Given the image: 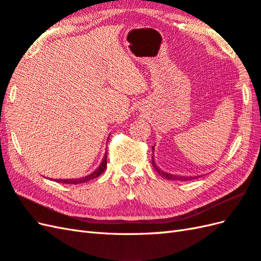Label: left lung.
I'll list each match as a JSON object with an SVG mask.
<instances>
[{
  "label": "left lung",
  "instance_id": "left-lung-1",
  "mask_svg": "<svg viewBox=\"0 0 261 261\" xmlns=\"http://www.w3.org/2000/svg\"><path fill=\"white\" fill-rule=\"evenodd\" d=\"M152 150H154L153 149V147H152ZM151 163H152V166H153V168L155 169V171L158 172L160 175H162V177H165L166 179H168V180H179V181H188V180H191V179H193V178H197V177H184V175H175V174H170V173H167V172H165V171H161L160 169L156 167V165H155V162H154V160H153V156H152V161H151Z\"/></svg>",
  "mask_w": 261,
  "mask_h": 261
}]
</instances>
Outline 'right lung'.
Instances as JSON below:
<instances>
[{"label": "right lung", "instance_id": "add662e5", "mask_svg": "<svg viewBox=\"0 0 261 261\" xmlns=\"http://www.w3.org/2000/svg\"><path fill=\"white\" fill-rule=\"evenodd\" d=\"M108 153V152H107ZM107 154L105 155V158H103L102 162L100 167L96 169V170L94 172H92L91 174L87 175V177H83V178H80V179H68V180H56L57 182H61V184H68V185H79V184H84V182H88V181L92 180L94 178H98L99 175L106 170L107 168Z\"/></svg>", "mask_w": 261, "mask_h": 261}]
</instances>
